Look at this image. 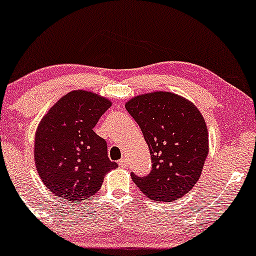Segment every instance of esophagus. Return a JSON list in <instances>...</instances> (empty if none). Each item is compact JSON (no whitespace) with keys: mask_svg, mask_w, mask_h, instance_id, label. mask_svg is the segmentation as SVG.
Here are the masks:
<instances>
[{"mask_svg":"<svg viewBox=\"0 0 256 256\" xmlns=\"http://www.w3.org/2000/svg\"><path fill=\"white\" fill-rule=\"evenodd\" d=\"M119 167H122V168L128 167V161H126V158H122V160H120V161H119Z\"/></svg>","mask_w":256,"mask_h":256,"instance_id":"obj_1","label":"esophagus"}]
</instances>
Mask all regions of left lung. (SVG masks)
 Returning <instances> with one entry per match:
<instances>
[{"label": "left lung", "instance_id": "1", "mask_svg": "<svg viewBox=\"0 0 256 256\" xmlns=\"http://www.w3.org/2000/svg\"><path fill=\"white\" fill-rule=\"evenodd\" d=\"M126 110L140 125L152 156V170L131 178L150 199L172 202L193 188L208 154V136L199 110L186 98L155 92L131 98Z\"/></svg>", "mask_w": 256, "mask_h": 256}]
</instances>
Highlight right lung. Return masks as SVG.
Segmentation results:
<instances>
[{
  "label": "right lung",
  "instance_id": "add662e5",
  "mask_svg": "<svg viewBox=\"0 0 256 256\" xmlns=\"http://www.w3.org/2000/svg\"><path fill=\"white\" fill-rule=\"evenodd\" d=\"M110 101L86 90L64 95L42 118L36 134L39 176L54 194L72 202L100 190L107 172L118 167L107 156V143L93 128Z\"/></svg>",
  "mask_w": 256,
  "mask_h": 256
}]
</instances>
